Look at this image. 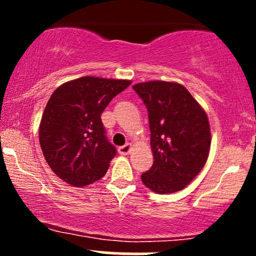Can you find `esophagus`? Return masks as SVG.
<instances>
[{
    "label": "esophagus",
    "instance_id": "1",
    "mask_svg": "<svg viewBox=\"0 0 256 256\" xmlns=\"http://www.w3.org/2000/svg\"><path fill=\"white\" fill-rule=\"evenodd\" d=\"M131 151V144H126L124 146L118 147V154H128Z\"/></svg>",
    "mask_w": 256,
    "mask_h": 256
}]
</instances>
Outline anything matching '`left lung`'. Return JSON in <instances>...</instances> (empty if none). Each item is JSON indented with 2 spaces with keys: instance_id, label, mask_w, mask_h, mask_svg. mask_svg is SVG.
I'll use <instances>...</instances> for the list:
<instances>
[{
  "instance_id": "left-lung-1",
  "label": "left lung",
  "mask_w": 256,
  "mask_h": 256,
  "mask_svg": "<svg viewBox=\"0 0 256 256\" xmlns=\"http://www.w3.org/2000/svg\"><path fill=\"white\" fill-rule=\"evenodd\" d=\"M132 88L148 112L154 154V164L141 180L160 194L182 190L207 162L210 148L207 114L178 82L154 80Z\"/></svg>"
}]
</instances>
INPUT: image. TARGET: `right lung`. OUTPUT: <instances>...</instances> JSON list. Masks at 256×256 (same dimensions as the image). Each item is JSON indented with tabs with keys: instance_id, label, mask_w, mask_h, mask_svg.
Returning <instances> with one entry per match:
<instances>
[{
	"instance_id": "right-lung-1",
	"label": "right lung",
	"mask_w": 256,
	"mask_h": 256,
	"mask_svg": "<svg viewBox=\"0 0 256 256\" xmlns=\"http://www.w3.org/2000/svg\"><path fill=\"white\" fill-rule=\"evenodd\" d=\"M130 80L82 76L56 88L40 125V144L52 171L74 187L102 178L115 157L102 114Z\"/></svg>"
}]
</instances>
